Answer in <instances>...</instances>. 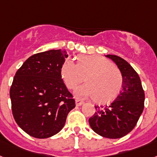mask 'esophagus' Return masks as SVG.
Instances as JSON below:
<instances>
[{
    "label": "esophagus",
    "mask_w": 157,
    "mask_h": 157,
    "mask_svg": "<svg viewBox=\"0 0 157 157\" xmlns=\"http://www.w3.org/2000/svg\"><path fill=\"white\" fill-rule=\"evenodd\" d=\"M83 103H84V102L82 100V99H75V104H76V106H78V107H79V106L82 105Z\"/></svg>",
    "instance_id": "1"
}]
</instances>
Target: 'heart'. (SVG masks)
<instances>
[{
  "label": "heart",
  "mask_w": 157,
  "mask_h": 157,
  "mask_svg": "<svg viewBox=\"0 0 157 157\" xmlns=\"http://www.w3.org/2000/svg\"><path fill=\"white\" fill-rule=\"evenodd\" d=\"M60 74L63 82L70 90L75 89L85 78L86 83L76 89L75 95L79 98L94 97L99 103L114 99L122 88L121 71L100 56H81L77 63L67 59L61 67Z\"/></svg>",
  "instance_id": "1"
}]
</instances>
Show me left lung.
I'll use <instances>...</instances> for the list:
<instances>
[{
    "mask_svg": "<svg viewBox=\"0 0 157 157\" xmlns=\"http://www.w3.org/2000/svg\"><path fill=\"white\" fill-rule=\"evenodd\" d=\"M106 57L115 62L122 72V89L111 104L94 106L96 111L89 119V124L101 136L118 139L136 125L144 107V91L138 74L128 62L116 55Z\"/></svg>",
    "mask_w": 157,
    "mask_h": 157,
    "instance_id": "8db88e82",
    "label": "left lung"
}]
</instances>
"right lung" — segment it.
<instances>
[{"label": "right lung", "instance_id": "add662e5", "mask_svg": "<svg viewBox=\"0 0 157 157\" xmlns=\"http://www.w3.org/2000/svg\"><path fill=\"white\" fill-rule=\"evenodd\" d=\"M68 57L66 50L37 53L17 70L10 87L12 112L25 132L45 139L60 132L75 107L73 95L61 78Z\"/></svg>", "mask_w": 157, "mask_h": 157}]
</instances>
